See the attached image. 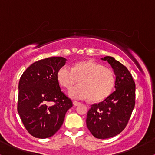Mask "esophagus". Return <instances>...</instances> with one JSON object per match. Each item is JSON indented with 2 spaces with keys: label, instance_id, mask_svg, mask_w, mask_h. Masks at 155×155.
<instances>
[{
  "label": "esophagus",
  "instance_id": "34e87169",
  "mask_svg": "<svg viewBox=\"0 0 155 155\" xmlns=\"http://www.w3.org/2000/svg\"><path fill=\"white\" fill-rule=\"evenodd\" d=\"M73 104H74V106H79V105L81 104V103H80V102H78V101H74V102H73Z\"/></svg>",
  "mask_w": 155,
  "mask_h": 155
}]
</instances>
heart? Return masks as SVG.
I'll list each match as a JSON object with an SVG mask.
<instances>
[{"label": "heart", "instance_id": "1", "mask_svg": "<svg viewBox=\"0 0 155 155\" xmlns=\"http://www.w3.org/2000/svg\"><path fill=\"white\" fill-rule=\"evenodd\" d=\"M57 79L62 87L70 90L79 82L81 84L72 89L69 95L74 99H91L93 102L104 100L111 94L116 77L111 68L104 67L93 60H82L73 68L64 65L58 70Z\"/></svg>", "mask_w": 155, "mask_h": 155}]
</instances>
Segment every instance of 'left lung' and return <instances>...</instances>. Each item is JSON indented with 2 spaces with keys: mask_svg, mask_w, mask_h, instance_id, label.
Listing matches in <instances>:
<instances>
[{
  "mask_svg": "<svg viewBox=\"0 0 155 155\" xmlns=\"http://www.w3.org/2000/svg\"><path fill=\"white\" fill-rule=\"evenodd\" d=\"M106 60L116 74V90L99 104L91 105L87 127L99 139L111 138L122 132L128 123L136 104V84L128 69L112 57Z\"/></svg>",
  "mask_w": 155,
  "mask_h": 155,
  "instance_id": "8db88e82",
  "label": "left lung"
}]
</instances>
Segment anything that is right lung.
I'll use <instances>...</instances> for the list:
<instances>
[{"instance_id":"1","label":"right lung","mask_w":155,"mask_h":155,"mask_svg":"<svg viewBox=\"0 0 155 155\" xmlns=\"http://www.w3.org/2000/svg\"><path fill=\"white\" fill-rule=\"evenodd\" d=\"M65 61L63 57L40 60L30 65L19 79L17 111L28 132L35 138L54 135L73 106L57 79Z\"/></svg>"}]
</instances>
